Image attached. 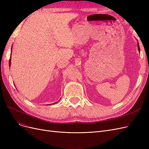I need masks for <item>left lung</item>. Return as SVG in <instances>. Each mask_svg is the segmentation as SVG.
I'll use <instances>...</instances> for the list:
<instances>
[{
    "mask_svg": "<svg viewBox=\"0 0 149 149\" xmlns=\"http://www.w3.org/2000/svg\"><path fill=\"white\" fill-rule=\"evenodd\" d=\"M137 46H138V49H139V52H140V47H139V44L138 43V45H137Z\"/></svg>",
    "mask_w": 149,
    "mask_h": 149,
    "instance_id": "obj_1",
    "label": "left lung"
}]
</instances>
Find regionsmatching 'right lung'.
<instances>
[{
  "instance_id": "1",
  "label": "right lung",
  "mask_w": 149,
  "mask_h": 149,
  "mask_svg": "<svg viewBox=\"0 0 149 149\" xmlns=\"http://www.w3.org/2000/svg\"><path fill=\"white\" fill-rule=\"evenodd\" d=\"M10 61H11V58H10V60H9V66H10Z\"/></svg>"
}]
</instances>
